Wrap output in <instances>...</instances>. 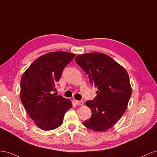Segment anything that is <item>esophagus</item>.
<instances>
[{
	"instance_id": "esophagus-1",
	"label": "esophagus",
	"mask_w": 157,
	"mask_h": 157,
	"mask_svg": "<svg viewBox=\"0 0 157 157\" xmlns=\"http://www.w3.org/2000/svg\"><path fill=\"white\" fill-rule=\"evenodd\" d=\"M75 103L78 105H84V102L82 101H77L75 100Z\"/></svg>"
}]
</instances>
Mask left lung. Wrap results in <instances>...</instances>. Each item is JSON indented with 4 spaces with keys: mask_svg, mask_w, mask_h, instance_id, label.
<instances>
[{
    "mask_svg": "<svg viewBox=\"0 0 157 157\" xmlns=\"http://www.w3.org/2000/svg\"><path fill=\"white\" fill-rule=\"evenodd\" d=\"M75 61L88 75L91 84L98 88L94 100L86 103L92 117L84 122V126L95 131H105L126 110L132 95L129 75L110 56L100 52L78 55Z\"/></svg>",
    "mask_w": 157,
    "mask_h": 157,
    "instance_id": "obj_1",
    "label": "left lung"
}]
</instances>
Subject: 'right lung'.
Returning a JSON list of instances; mask_svg holds the SVG:
<instances>
[{"mask_svg":"<svg viewBox=\"0 0 157 157\" xmlns=\"http://www.w3.org/2000/svg\"><path fill=\"white\" fill-rule=\"evenodd\" d=\"M75 56L66 52H49L33 61L23 74L21 101L30 118L42 130L60 126L65 113L73 106L69 99L52 92L63 69Z\"/></svg>","mask_w":157,"mask_h":157,"instance_id":"1","label":"right lung"}]
</instances>
